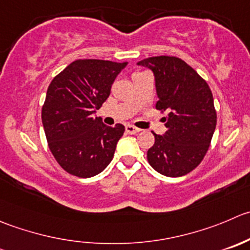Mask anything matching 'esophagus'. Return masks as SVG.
<instances>
[{
  "mask_svg": "<svg viewBox=\"0 0 250 250\" xmlns=\"http://www.w3.org/2000/svg\"><path fill=\"white\" fill-rule=\"evenodd\" d=\"M125 132L128 133V134H137V133L140 132L139 128L134 127V125H125Z\"/></svg>",
  "mask_w": 250,
  "mask_h": 250,
  "instance_id": "1",
  "label": "esophagus"
}]
</instances>
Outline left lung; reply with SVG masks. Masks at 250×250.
<instances>
[{
	"label": "left lung",
	"mask_w": 250,
	"mask_h": 250,
	"mask_svg": "<svg viewBox=\"0 0 250 250\" xmlns=\"http://www.w3.org/2000/svg\"><path fill=\"white\" fill-rule=\"evenodd\" d=\"M138 64L154 72L156 110L167 112V130L164 135L154 133L147 161L164 176H184L204 159L216 128L211 90L189 64L174 56L147 57Z\"/></svg>",
	"instance_id": "8db88e82"
}]
</instances>
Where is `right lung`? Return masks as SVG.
Segmentation results:
<instances>
[{
  "label": "right lung",
  "instance_id": "obj_1",
  "mask_svg": "<svg viewBox=\"0 0 250 250\" xmlns=\"http://www.w3.org/2000/svg\"><path fill=\"white\" fill-rule=\"evenodd\" d=\"M127 62L77 60L50 83L41 110L48 147L62 168L89 178L107 167L125 125H104L95 117Z\"/></svg>",
  "mask_w": 250,
  "mask_h": 250
}]
</instances>
